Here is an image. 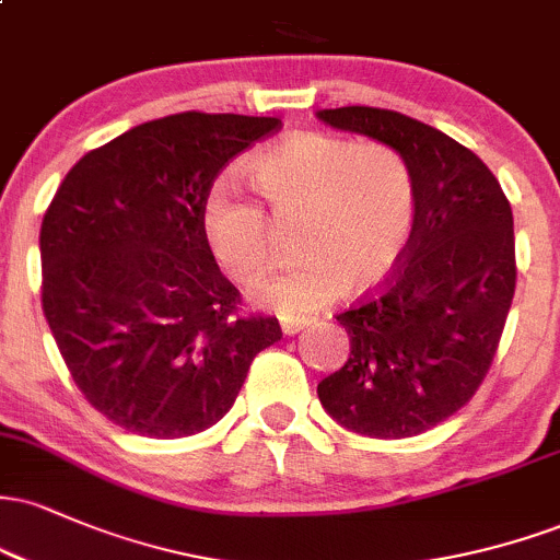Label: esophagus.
Here are the masks:
<instances>
[{"instance_id":"obj_1","label":"esophagus","mask_w":560,"mask_h":560,"mask_svg":"<svg viewBox=\"0 0 560 560\" xmlns=\"http://www.w3.org/2000/svg\"><path fill=\"white\" fill-rule=\"evenodd\" d=\"M311 324V320H305V318H298V320H284V324H281V331L284 334H300L302 329H305V326Z\"/></svg>"}]
</instances>
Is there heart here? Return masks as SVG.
I'll return each mask as SVG.
<instances>
[{
    "label": "heart",
    "mask_w": 560,
    "mask_h": 560,
    "mask_svg": "<svg viewBox=\"0 0 560 560\" xmlns=\"http://www.w3.org/2000/svg\"><path fill=\"white\" fill-rule=\"evenodd\" d=\"M249 182L276 223L294 226L298 262L262 276L253 300L281 318H305L345 294L387 281L413 242L419 186L387 144L320 131L281 137L247 163ZM205 242L234 281H253L271 258L266 210L231 182L205 197Z\"/></svg>",
    "instance_id": "b5f03b06"
}]
</instances>
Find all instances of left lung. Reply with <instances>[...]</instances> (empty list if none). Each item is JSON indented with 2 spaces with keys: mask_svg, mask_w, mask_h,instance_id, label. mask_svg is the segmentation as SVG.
<instances>
[{
  "mask_svg": "<svg viewBox=\"0 0 560 560\" xmlns=\"http://www.w3.org/2000/svg\"><path fill=\"white\" fill-rule=\"evenodd\" d=\"M316 115L400 152L419 186L395 276L337 316L350 358L318 384V400L350 432L416 436L464 408L490 371L516 289L511 205L471 150L421 120L361 105Z\"/></svg>",
  "mask_w": 560,
  "mask_h": 560,
  "instance_id": "8db88e82",
  "label": "left lung"
}]
</instances>
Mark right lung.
<instances>
[{
    "mask_svg": "<svg viewBox=\"0 0 560 560\" xmlns=\"http://www.w3.org/2000/svg\"><path fill=\"white\" fill-rule=\"evenodd\" d=\"M279 126L234 113L133 126L86 152L44 213V316L75 387L126 432H205L281 339L276 318L236 313L199 223L218 173Z\"/></svg>",
    "mask_w": 560,
    "mask_h": 560,
    "instance_id": "right-lung-1",
    "label": "right lung"
}]
</instances>
